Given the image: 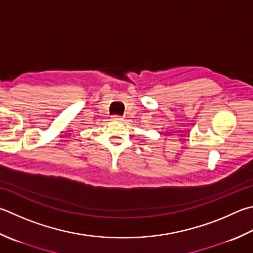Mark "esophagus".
<instances>
[{
    "instance_id": "1",
    "label": "esophagus",
    "mask_w": 253,
    "mask_h": 253,
    "mask_svg": "<svg viewBox=\"0 0 253 253\" xmlns=\"http://www.w3.org/2000/svg\"><path fill=\"white\" fill-rule=\"evenodd\" d=\"M112 121H114V122H122L123 118L121 116H117V115H115V116H112Z\"/></svg>"
}]
</instances>
